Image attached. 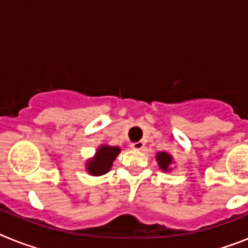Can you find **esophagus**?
<instances>
[{"label":"esophagus","instance_id":"34e87169","mask_svg":"<svg viewBox=\"0 0 248 248\" xmlns=\"http://www.w3.org/2000/svg\"><path fill=\"white\" fill-rule=\"evenodd\" d=\"M144 145H145V144H144L143 141H137V143H131L130 148L134 149V150H143Z\"/></svg>","mask_w":248,"mask_h":248}]
</instances>
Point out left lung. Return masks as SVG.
Segmentation results:
<instances>
[{"instance_id": "8db88e82", "label": "left lung", "mask_w": 248, "mask_h": 248, "mask_svg": "<svg viewBox=\"0 0 248 248\" xmlns=\"http://www.w3.org/2000/svg\"><path fill=\"white\" fill-rule=\"evenodd\" d=\"M156 160H157V163H159V166L163 169L164 171L169 170V166L171 165L172 163L171 156H170L169 154H166V153H159L156 156Z\"/></svg>"}]
</instances>
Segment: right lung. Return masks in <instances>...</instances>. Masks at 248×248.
Segmentation results:
<instances>
[{
	"label": "right lung",
	"instance_id": "right-lung-1",
	"mask_svg": "<svg viewBox=\"0 0 248 248\" xmlns=\"http://www.w3.org/2000/svg\"><path fill=\"white\" fill-rule=\"evenodd\" d=\"M120 153V149L117 146H102L97 151V154L93 160L88 163V171L92 175H103L108 172L111 168L114 159Z\"/></svg>",
	"mask_w": 248,
	"mask_h": 248
}]
</instances>
